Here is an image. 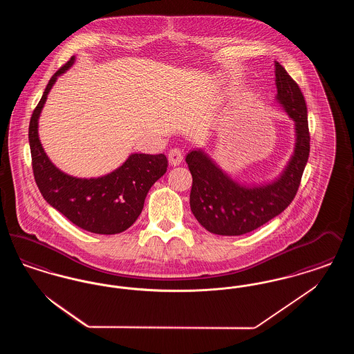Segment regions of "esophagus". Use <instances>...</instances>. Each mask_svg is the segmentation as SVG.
<instances>
[{"instance_id": "34e87169", "label": "esophagus", "mask_w": 354, "mask_h": 354, "mask_svg": "<svg viewBox=\"0 0 354 354\" xmlns=\"http://www.w3.org/2000/svg\"><path fill=\"white\" fill-rule=\"evenodd\" d=\"M169 160L171 166H179L183 160V151L180 149H171L169 152Z\"/></svg>"}]
</instances>
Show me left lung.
Listing matches in <instances>:
<instances>
[{"label": "left lung", "instance_id": "obj_1", "mask_svg": "<svg viewBox=\"0 0 354 354\" xmlns=\"http://www.w3.org/2000/svg\"><path fill=\"white\" fill-rule=\"evenodd\" d=\"M277 100L296 123V149L280 179L267 185L244 187L230 179L202 151L185 156L192 175L191 211L211 234L239 236L252 232L280 215L295 199L310 151L306 103L299 84L276 62Z\"/></svg>", "mask_w": 354, "mask_h": 354}]
</instances>
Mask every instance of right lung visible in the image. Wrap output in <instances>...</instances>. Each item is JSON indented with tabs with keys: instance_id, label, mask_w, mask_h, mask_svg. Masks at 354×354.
<instances>
[{
	"instance_id": "obj_1",
	"label": "right lung",
	"mask_w": 354,
	"mask_h": 354,
	"mask_svg": "<svg viewBox=\"0 0 354 354\" xmlns=\"http://www.w3.org/2000/svg\"><path fill=\"white\" fill-rule=\"evenodd\" d=\"M73 62L74 57L54 73L30 118L34 179L44 199L73 224L93 234L115 235L138 219L149 189L165 175L169 160L163 153H133L118 169L97 179L68 176L51 163L38 138V117L57 77Z\"/></svg>"
}]
</instances>
